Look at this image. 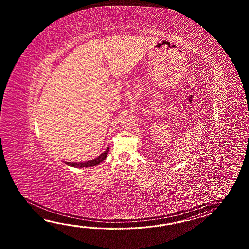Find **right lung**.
<instances>
[{
	"mask_svg": "<svg viewBox=\"0 0 249 249\" xmlns=\"http://www.w3.org/2000/svg\"><path fill=\"white\" fill-rule=\"evenodd\" d=\"M109 151V148H107L106 150L101 154L99 157H97L96 159L87 161L85 163H76V162H65V164H68L69 166L72 167H75V168H84V167H91V166H95V165H99L101 164V162L104 161V159H106L107 153Z\"/></svg>",
	"mask_w": 249,
	"mask_h": 249,
	"instance_id": "right-lung-1",
	"label": "right lung"
}]
</instances>
